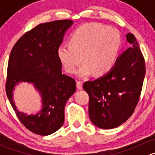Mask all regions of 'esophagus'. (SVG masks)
<instances>
[{"label": "esophagus", "mask_w": 155, "mask_h": 155, "mask_svg": "<svg viewBox=\"0 0 155 155\" xmlns=\"http://www.w3.org/2000/svg\"><path fill=\"white\" fill-rule=\"evenodd\" d=\"M76 87H77L78 90H82V82L78 81V82H76Z\"/></svg>", "instance_id": "esophagus-1"}]
</instances>
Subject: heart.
<instances>
[{
    "label": "heart",
    "instance_id": "b5f03b06",
    "mask_svg": "<svg viewBox=\"0 0 155 155\" xmlns=\"http://www.w3.org/2000/svg\"><path fill=\"white\" fill-rule=\"evenodd\" d=\"M69 44L57 49L59 61L66 71L73 74L82 61L78 76L86 78L92 73L103 76L115 65L121 46V37L116 29L96 23L78 28L69 38Z\"/></svg>",
    "mask_w": 155,
    "mask_h": 155
}]
</instances>
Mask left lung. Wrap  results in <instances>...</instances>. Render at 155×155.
Listing matches in <instances>:
<instances>
[{"mask_svg": "<svg viewBox=\"0 0 155 155\" xmlns=\"http://www.w3.org/2000/svg\"><path fill=\"white\" fill-rule=\"evenodd\" d=\"M126 37L131 46L118 56L113 68L83 85L89 95V118L101 129L125 122L140 100L145 74L144 58L134 34L128 33Z\"/></svg>", "mask_w": 155, "mask_h": 155, "instance_id": "8db88e82", "label": "left lung"}]
</instances>
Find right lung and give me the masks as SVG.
<instances>
[{"label":"right lung","instance_id":"add662e5","mask_svg":"<svg viewBox=\"0 0 155 155\" xmlns=\"http://www.w3.org/2000/svg\"><path fill=\"white\" fill-rule=\"evenodd\" d=\"M71 20H58L38 25L14 45L7 68L6 93L18 119L27 129L41 136L56 132L64 121V107L76 91V81L62 73L57 49ZM21 82L32 84L41 97L42 107L35 114L19 112L13 91Z\"/></svg>","mask_w":155,"mask_h":155}]
</instances>
